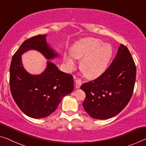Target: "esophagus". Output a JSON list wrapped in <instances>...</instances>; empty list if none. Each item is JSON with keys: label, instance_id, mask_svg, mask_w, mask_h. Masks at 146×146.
Wrapping results in <instances>:
<instances>
[{"label": "esophagus", "instance_id": "esophagus-1", "mask_svg": "<svg viewBox=\"0 0 146 146\" xmlns=\"http://www.w3.org/2000/svg\"><path fill=\"white\" fill-rule=\"evenodd\" d=\"M75 82H76V88H80V86H81L82 84V80L80 79H77L76 80Z\"/></svg>", "mask_w": 146, "mask_h": 146}]
</instances>
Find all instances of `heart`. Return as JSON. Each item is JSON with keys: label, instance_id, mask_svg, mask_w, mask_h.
I'll use <instances>...</instances> for the list:
<instances>
[{"label": "heart", "instance_id": "1", "mask_svg": "<svg viewBox=\"0 0 146 146\" xmlns=\"http://www.w3.org/2000/svg\"><path fill=\"white\" fill-rule=\"evenodd\" d=\"M112 50L108 44L101 40L89 38L82 40L74 46L72 55L78 59H82L80 68L88 78L94 79L101 75L107 66L112 57ZM65 60L69 68L75 66V62L70 55L65 56Z\"/></svg>", "mask_w": 146, "mask_h": 146}]
</instances>
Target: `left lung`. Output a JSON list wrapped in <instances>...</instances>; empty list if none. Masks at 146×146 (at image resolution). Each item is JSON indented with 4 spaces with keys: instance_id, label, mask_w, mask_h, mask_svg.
<instances>
[{
    "instance_id": "obj_1",
    "label": "left lung",
    "mask_w": 146,
    "mask_h": 146,
    "mask_svg": "<svg viewBox=\"0 0 146 146\" xmlns=\"http://www.w3.org/2000/svg\"><path fill=\"white\" fill-rule=\"evenodd\" d=\"M136 69L126 46L121 44L114 60L105 72L80 87L85 92L84 110L94 119H106L118 114L132 97Z\"/></svg>"
}]
</instances>
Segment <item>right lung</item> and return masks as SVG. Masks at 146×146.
Wrapping results in <instances>:
<instances>
[{"label":"right lung","instance_id":"obj_1","mask_svg":"<svg viewBox=\"0 0 146 146\" xmlns=\"http://www.w3.org/2000/svg\"><path fill=\"white\" fill-rule=\"evenodd\" d=\"M46 35H37L23 42L12 57L10 68L11 96L21 110L32 118L47 117L56 109L62 98L73 90V76L58 70L48 62L44 72L38 75L27 73L21 54L30 49L41 52L47 59L58 56L46 43Z\"/></svg>","mask_w":146,"mask_h":146}]
</instances>
